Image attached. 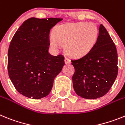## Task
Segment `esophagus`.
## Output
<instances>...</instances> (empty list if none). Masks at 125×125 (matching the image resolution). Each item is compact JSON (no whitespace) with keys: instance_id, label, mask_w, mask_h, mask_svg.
<instances>
[{"instance_id":"esophagus-1","label":"esophagus","mask_w":125,"mask_h":125,"mask_svg":"<svg viewBox=\"0 0 125 125\" xmlns=\"http://www.w3.org/2000/svg\"><path fill=\"white\" fill-rule=\"evenodd\" d=\"M65 64L70 63V60L68 58H65Z\"/></svg>"}]
</instances>
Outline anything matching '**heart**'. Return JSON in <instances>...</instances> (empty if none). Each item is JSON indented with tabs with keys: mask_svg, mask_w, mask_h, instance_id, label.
<instances>
[{
	"mask_svg": "<svg viewBox=\"0 0 125 125\" xmlns=\"http://www.w3.org/2000/svg\"><path fill=\"white\" fill-rule=\"evenodd\" d=\"M99 31L92 22H72L59 25L50 36V43L55 50L65 45L67 54L80 58L88 54L97 42Z\"/></svg>",
	"mask_w": 125,
	"mask_h": 125,
	"instance_id": "heart-1",
	"label": "heart"
}]
</instances>
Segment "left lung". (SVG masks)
Segmentation results:
<instances>
[{
    "label": "left lung",
    "mask_w": 125,
    "mask_h": 125,
    "mask_svg": "<svg viewBox=\"0 0 125 125\" xmlns=\"http://www.w3.org/2000/svg\"><path fill=\"white\" fill-rule=\"evenodd\" d=\"M75 68L73 89L82 98L94 99L107 94L118 75V54L115 43L103 24L97 42L88 54L72 60Z\"/></svg>",
    "instance_id": "1"
}]
</instances>
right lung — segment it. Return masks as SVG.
<instances>
[{
  "instance_id": "add662e5",
  "label": "right lung",
  "mask_w": 125,
  "mask_h": 125,
  "mask_svg": "<svg viewBox=\"0 0 125 125\" xmlns=\"http://www.w3.org/2000/svg\"><path fill=\"white\" fill-rule=\"evenodd\" d=\"M62 18L31 17L19 27L8 50V73L18 92L33 99L50 93L55 78L65 65L62 55L48 52L50 30Z\"/></svg>"
}]
</instances>
